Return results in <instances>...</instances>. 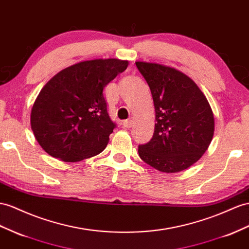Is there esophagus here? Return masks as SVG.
<instances>
[{"label": "esophagus", "instance_id": "1", "mask_svg": "<svg viewBox=\"0 0 249 249\" xmlns=\"http://www.w3.org/2000/svg\"><path fill=\"white\" fill-rule=\"evenodd\" d=\"M133 125V121L132 120H125L123 122V127L124 128H131Z\"/></svg>", "mask_w": 249, "mask_h": 249}]
</instances>
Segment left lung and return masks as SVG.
I'll return each mask as SVG.
<instances>
[{"label":"left lung","instance_id":"1","mask_svg":"<svg viewBox=\"0 0 249 249\" xmlns=\"http://www.w3.org/2000/svg\"><path fill=\"white\" fill-rule=\"evenodd\" d=\"M154 100L155 132L139 146L142 160L162 173H179L204 155L214 132V118L205 95L189 76L157 63L136 62Z\"/></svg>","mask_w":249,"mask_h":249}]
</instances>
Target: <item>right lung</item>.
<instances>
[{"label": "right lung", "mask_w": 249, "mask_h": 249, "mask_svg": "<svg viewBox=\"0 0 249 249\" xmlns=\"http://www.w3.org/2000/svg\"><path fill=\"white\" fill-rule=\"evenodd\" d=\"M128 61L95 59L73 64L50 79L30 114L35 138L49 156L79 162L103 151L116 127L103 89Z\"/></svg>", "instance_id": "1"}]
</instances>
